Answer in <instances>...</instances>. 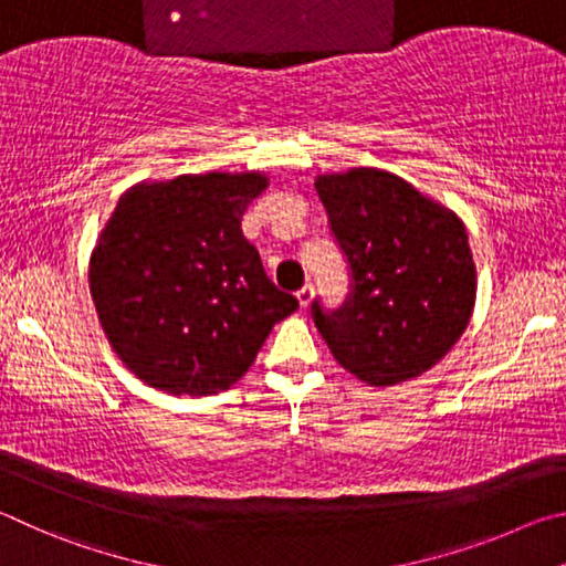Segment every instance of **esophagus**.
Masks as SVG:
<instances>
[{
	"label": "esophagus",
	"mask_w": 566,
	"mask_h": 566,
	"mask_svg": "<svg viewBox=\"0 0 566 566\" xmlns=\"http://www.w3.org/2000/svg\"><path fill=\"white\" fill-rule=\"evenodd\" d=\"M313 293H315V289H313V283H305L303 285V289L298 291V293H295V298H298V303L303 305V308H305V305H311V301H313Z\"/></svg>",
	"instance_id": "esophagus-1"
}]
</instances>
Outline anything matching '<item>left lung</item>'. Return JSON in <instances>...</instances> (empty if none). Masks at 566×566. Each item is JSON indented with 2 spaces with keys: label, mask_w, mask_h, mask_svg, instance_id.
Returning <instances> with one entry per match:
<instances>
[{
  "label": "left lung",
  "mask_w": 566,
  "mask_h": 566,
  "mask_svg": "<svg viewBox=\"0 0 566 566\" xmlns=\"http://www.w3.org/2000/svg\"><path fill=\"white\" fill-rule=\"evenodd\" d=\"M350 268L340 308L311 305L345 370L370 385L418 378L458 343L474 308L468 233L458 216L378 168L315 178Z\"/></svg>",
  "instance_id": "1"
}]
</instances>
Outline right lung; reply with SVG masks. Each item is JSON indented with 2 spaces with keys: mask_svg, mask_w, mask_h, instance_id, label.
<instances>
[{
  "mask_svg": "<svg viewBox=\"0 0 566 566\" xmlns=\"http://www.w3.org/2000/svg\"><path fill=\"white\" fill-rule=\"evenodd\" d=\"M265 186L261 174H203L118 198L88 289L112 348L151 388L196 398L228 390L298 308L241 231Z\"/></svg>",
  "mask_w": 566,
  "mask_h": 566,
  "instance_id": "right-lung-1",
  "label": "right lung"
}]
</instances>
